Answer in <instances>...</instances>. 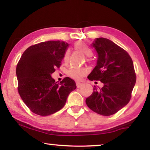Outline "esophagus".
Instances as JSON below:
<instances>
[{
  "label": "esophagus",
  "instance_id": "34e87169",
  "mask_svg": "<svg viewBox=\"0 0 150 150\" xmlns=\"http://www.w3.org/2000/svg\"><path fill=\"white\" fill-rule=\"evenodd\" d=\"M82 85H83V83H80V82H77V83H76V87L78 88L81 87Z\"/></svg>",
  "mask_w": 150,
  "mask_h": 150
}]
</instances>
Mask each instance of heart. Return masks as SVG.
Instances as JSON below:
<instances>
[{"mask_svg": "<svg viewBox=\"0 0 150 150\" xmlns=\"http://www.w3.org/2000/svg\"><path fill=\"white\" fill-rule=\"evenodd\" d=\"M74 48L76 50L80 51L83 54H84L87 57H91L92 55V51L87 45H86L85 43L82 42H78L74 44ZM69 52L66 51L63 57V60L65 61H67L69 59ZM87 69L85 68H82V67H71L68 70V75L69 77L74 80H81L84 76L86 75L87 74Z\"/></svg>", "mask_w": 150, "mask_h": 150, "instance_id": "obj_1", "label": "heart"}]
</instances>
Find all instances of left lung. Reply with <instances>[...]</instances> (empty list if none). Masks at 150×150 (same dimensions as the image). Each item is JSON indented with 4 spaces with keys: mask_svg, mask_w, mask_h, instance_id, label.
I'll return each mask as SVG.
<instances>
[{
    "mask_svg": "<svg viewBox=\"0 0 150 150\" xmlns=\"http://www.w3.org/2000/svg\"><path fill=\"white\" fill-rule=\"evenodd\" d=\"M92 47L98 54L96 66L88 76L90 81H100L102 88L94 91L85 102L98 114L109 116L128 103L136 83L132 59L124 49L106 38H96Z\"/></svg>",
    "mask_w": 150,
    "mask_h": 150,
    "instance_id": "left-lung-1",
    "label": "left lung"
}]
</instances>
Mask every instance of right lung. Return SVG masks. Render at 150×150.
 Returning a JSON list of instances; mask_svg holds the SVG:
<instances>
[{"label":"right lung","mask_w":150,"mask_h":150,"mask_svg":"<svg viewBox=\"0 0 150 150\" xmlns=\"http://www.w3.org/2000/svg\"><path fill=\"white\" fill-rule=\"evenodd\" d=\"M68 45L61 41L41 42L28 47L18 61V93L28 108L38 115L59 111L69 94L76 89L70 78H65L59 84L51 76L60 67Z\"/></svg>","instance_id":"obj_1"}]
</instances>
